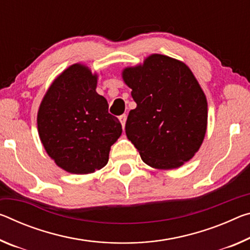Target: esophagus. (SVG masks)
<instances>
[{
	"label": "esophagus",
	"mask_w": 250,
	"mask_h": 250,
	"mask_svg": "<svg viewBox=\"0 0 250 250\" xmlns=\"http://www.w3.org/2000/svg\"><path fill=\"white\" fill-rule=\"evenodd\" d=\"M119 120H120V122H121L122 128H125V121H126V116H125V114H122V116L119 117Z\"/></svg>",
	"instance_id": "1"
}]
</instances>
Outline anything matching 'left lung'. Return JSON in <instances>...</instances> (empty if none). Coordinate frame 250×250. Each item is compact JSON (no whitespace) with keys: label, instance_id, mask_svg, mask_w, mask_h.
<instances>
[{"label":"left lung","instance_id":"left-lung-1","mask_svg":"<svg viewBox=\"0 0 250 250\" xmlns=\"http://www.w3.org/2000/svg\"><path fill=\"white\" fill-rule=\"evenodd\" d=\"M137 108L129 112L125 134L142 161L154 169L184 166L203 145L208 124L207 98L182 61L151 54L122 70Z\"/></svg>","mask_w":250,"mask_h":250}]
</instances>
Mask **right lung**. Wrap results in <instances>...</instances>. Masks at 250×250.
I'll return each mask as SVG.
<instances>
[{"instance_id":"right-lung-1","label":"right lung","mask_w":250,"mask_h":250,"mask_svg":"<svg viewBox=\"0 0 250 250\" xmlns=\"http://www.w3.org/2000/svg\"><path fill=\"white\" fill-rule=\"evenodd\" d=\"M98 73L74 63L58 75L38 111V132L58 167L88 175L108 164L109 152L122 133L120 121L108 112V101L97 93Z\"/></svg>"}]
</instances>
